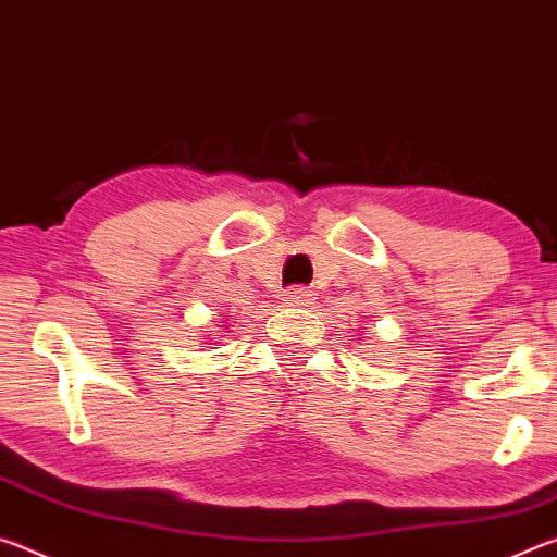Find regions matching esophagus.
Returning a JSON list of instances; mask_svg holds the SVG:
<instances>
[{"label":"esophagus","mask_w":557,"mask_h":557,"mask_svg":"<svg viewBox=\"0 0 557 557\" xmlns=\"http://www.w3.org/2000/svg\"><path fill=\"white\" fill-rule=\"evenodd\" d=\"M282 301H285V305H295V307H307L314 301V292L309 287H299V285L289 287L285 292V297H282Z\"/></svg>","instance_id":"obj_1"}]
</instances>
